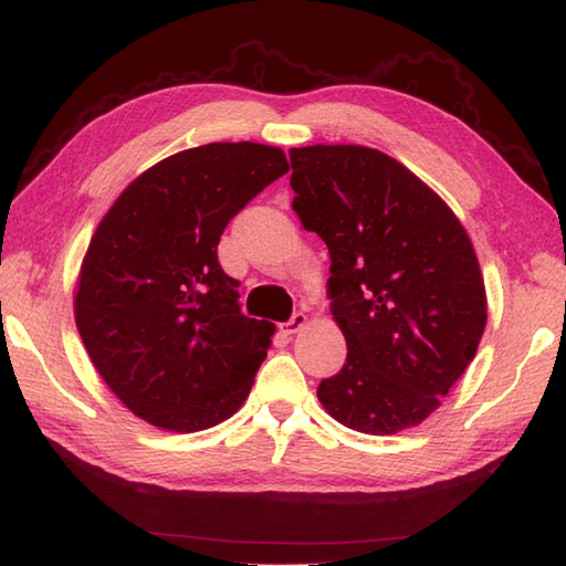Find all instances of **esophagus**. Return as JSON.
<instances>
[{"label":"esophagus","instance_id":"1","mask_svg":"<svg viewBox=\"0 0 566 566\" xmlns=\"http://www.w3.org/2000/svg\"><path fill=\"white\" fill-rule=\"evenodd\" d=\"M305 325H307V315L305 313H293V317L287 319V323H283L281 329L285 335H295V333H301Z\"/></svg>","mask_w":566,"mask_h":566}]
</instances>
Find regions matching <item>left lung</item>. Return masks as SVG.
Returning a JSON list of instances; mask_svg holds the SVG:
<instances>
[{
  "label": "left lung",
  "mask_w": 566,
  "mask_h": 566,
  "mask_svg": "<svg viewBox=\"0 0 566 566\" xmlns=\"http://www.w3.org/2000/svg\"><path fill=\"white\" fill-rule=\"evenodd\" d=\"M293 209L329 251V311L347 359L317 399L347 429L421 423L481 343L488 301L449 205L397 159L361 145L291 150Z\"/></svg>",
  "instance_id": "obj_1"
}]
</instances>
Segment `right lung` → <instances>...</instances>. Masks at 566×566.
<instances>
[{
	"instance_id": "obj_1",
	"label": "right lung",
	"mask_w": 566,
	"mask_h": 566,
	"mask_svg": "<svg viewBox=\"0 0 566 566\" xmlns=\"http://www.w3.org/2000/svg\"><path fill=\"white\" fill-rule=\"evenodd\" d=\"M285 172L279 147H191L127 185L95 229L76 327L111 391L157 429L205 431L247 401L275 327L241 313L217 247Z\"/></svg>"
}]
</instances>
